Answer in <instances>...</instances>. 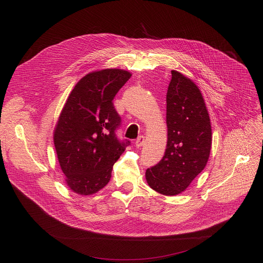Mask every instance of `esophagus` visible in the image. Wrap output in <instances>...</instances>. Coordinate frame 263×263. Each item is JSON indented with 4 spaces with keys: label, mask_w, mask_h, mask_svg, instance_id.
<instances>
[{
    "label": "esophagus",
    "mask_w": 263,
    "mask_h": 263,
    "mask_svg": "<svg viewBox=\"0 0 263 263\" xmlns=\"http://www.w3.org/2000/svg\"><path fill=\"white\" fill-rule=\"evenodd\" d=\"M144 143H145V137L143 135H141V136H139V139L135 141V146H136V148H141L144 145Z\"/></svg>",
    "instance_id": "34e87169"
}]
</instances>
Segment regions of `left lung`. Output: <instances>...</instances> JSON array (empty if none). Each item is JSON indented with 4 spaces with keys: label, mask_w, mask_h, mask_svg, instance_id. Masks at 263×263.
<instances>
[{
    "label": "left lung",
    "mask_w": 263,
    "mask_h": 263,
    "mask_svg": "<svg viewBox=\"0 0 263 263\" xmlns=\"http://www.w3.org/2000/svg\"><path fill=\"white\" fill-rule=\"evenodd\" d=\"M167 145L164 157L146 171L148 185L160 194L184 192L210 157L212 131L200 89L181 72L172 70L166 95Z\"/></svg>",
    "instance_id": "left-lung-1"
}]
</instances>
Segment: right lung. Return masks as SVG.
<instances>
[{
    "instance_id": "add662e5",
    "label": "right lung",
    "mask_w": 263,
    "mask_h": 263,
    "mask_svg": "<svg viewBox=\"0 0 263 263\" xmlns=\"http://www.w3.org/2000/svg\"><path fill=\"white\" fill-rule=\"evenodd\" d=\"M131 73L102 69L83 77L71 90L53 132L67 186L88 196L103 189L129 141L117 139L120 117L113 99Z\"/></svg>"
}]
</instances>
